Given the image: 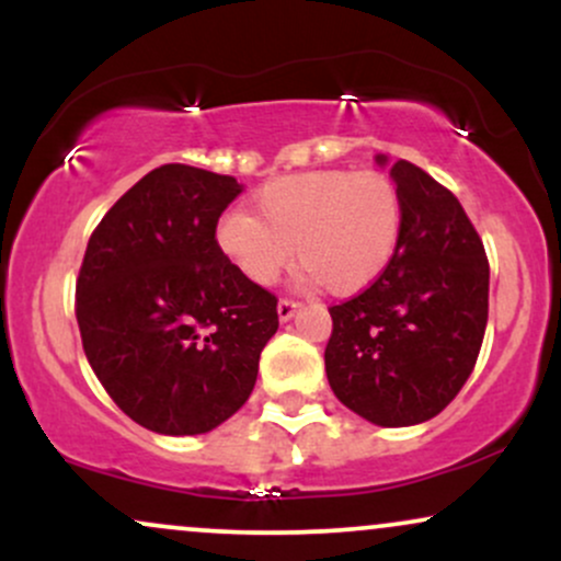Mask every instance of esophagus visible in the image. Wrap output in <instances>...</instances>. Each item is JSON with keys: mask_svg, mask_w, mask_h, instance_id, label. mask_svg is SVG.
Returning <instances> with one entry per match:
<instances>
[{"mask_svg": "<svg viewBox=\"0 0 561 561\" xmlns=\"http://www.w3.org/2000/svg\"><path fill=\"white\" fill-rule=\"evenodd\" d=\"M298 308H300L298 300L282 298L279 306H276V313H279V321H289V319H293L295 313H298Z\"/></svg>", "mask_w": 561, "mask_h": 561, "instance_id": "1", "label": "esophagus"}]
</instances>
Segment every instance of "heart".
<instances>
[{
  "label": "heart",
  "mask_w": 561,
  "mask_h": 561,
  "mask_svg": "<svg viewBox=\"0 0 561 561\" xmlns=\"http://www.w3.org/2000/svg\"><path fill=\"white\" fill-rule=\"evenodd\" d=\"M259 216L229 210L218 248L253 285L268 287L295 259L306 279L334 295L364 289L401 242L403 199L379 171H306L276 179L255 199Z\"/></svg>",
  "instance_id": "heart-1"
}]
</instances>
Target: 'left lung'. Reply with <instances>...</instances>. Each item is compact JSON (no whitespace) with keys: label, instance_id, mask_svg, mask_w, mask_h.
<instances>
[{"label":"left lung","instance_id":"1","mask_svg":"<svg viewBox=\"0 0 561 561\" xmlns=\"http://www.w3.org/2000/svg\"><path fill=\"white\" fill-rule=\"evenodd\" d=\"M390 176L403 199L401 242L362 295L330 308L324 366L347 409L379 427H411L440 414L472 375L491 268L446 186L409 160L392 163Z\"/></svg>","mask_w":561,"mask_h":561}]
</instances>
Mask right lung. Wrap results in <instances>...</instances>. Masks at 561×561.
Listing matches in <instances>:
<instances>
[{"mask_svg":"<svg viewBox=\"0 0 561 561\" xmlns=\"http://www.w3.org/2000/svg\"><path fill=\"white\" fill-rule=\"evenodd\" d=\"M234 176L169 163L141 176L89 237L76 319L118 409L160 435H203L242 409L279 317L216 242Z\"/></svg>","mask_w":561,"mask_h":561,"instance_id":"add662e5","label":"right lung"}]
</instances>
